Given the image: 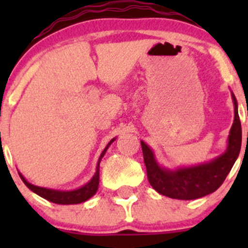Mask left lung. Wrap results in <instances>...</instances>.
I'll return each mask as SVG.
<instances>
[{
  "label": "left lung",
  "mask_w": 248,
  "mask_h": 248,
  "mask_svg": "<svg viewBox=\"0 0 248 248\" xmlns=\"http://www.w3.org/2000/svg\"><path fill=\"white\" fill-rule=\"evenodd\" d=\"M234 102V122L229 132L228 146L226 152L212 161L202 163L199 166L184 167L176 170L162 168L157 163L152 150L141 141L144 163L146 167L147 179L150 185L159 194L172 199L192 201L207 196L216 191L223 181L235 161L239 157L241 149V122L237 112V102L232 92Z\"/></svg>",
  "instance_id": "8db88e82"
}]
</instances>
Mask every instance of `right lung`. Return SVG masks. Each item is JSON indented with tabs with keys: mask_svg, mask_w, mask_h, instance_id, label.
Returning a JSON list of instances; mask_svg holds the SVG:
<instances>
[{
	"mask_svg": "<svg viewBox=\"0 0 248 248\" xmlns=\"http://www.w3.org/2000/svg\"><path fill=\"white\" fill-rule=\"evenodd\" d=\"M114 139H111L108 142V145L106 146V149L103 150V152L101 154L98 159V163H97V170L94 172L93 177L87 182L86 185H84L80 188L73 189V191H59V189H50V188H46V187H38L34 186V185L30 184L24 176L19 172L20 177H21L22 182L31 189L32 192H34L36 194H38L39 197L42 198L46 199V201L55 202V204H61V205H69V204H80V202H86L87 199H90L91 197H93L96 194L97 189H98V185H99V163H101L102 158L106 155L107 150L110 146Z\"/></svg>",
	"mask_w": 248,
	"mask_h": 248,
	"instance_id": "add662e5",
	"label": "right lung"
}]
</instances>
